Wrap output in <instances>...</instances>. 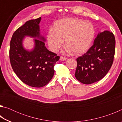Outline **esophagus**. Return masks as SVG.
<instances>
[{
	"instance_id": "esophagus-1",
	"label": "esophagus",
	"mask_w": 122,
	"mask_h": 122,
	"mask_svg": "<svg viewBox=\"0 0 122 122\" xmlns=\"http://www.w3.org/2000/svg\"><path fill=\"white\" fill-rule=\"evenodd\" d=\"M60 60L61 61H66V60H67V58H66V57H62V56H61V57H60Z\"/></svg>"
}]
</instances>
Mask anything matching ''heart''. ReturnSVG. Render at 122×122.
<instances>
[{"instance_id":"obj_1","label":"heart","mask_w":122,"mask_h":122,"mask_svg":"<svg viewBox=\"0 0 122 122\" xmlns=\"http://www.w3.org/2000/svg\"><path fill=\"white\" fill-rule=\"evenodd\" d=\"M95 36V30L91 22L68 18L58 20L53 28L49 29L47 41L51 51L56 53L63 46L65 40L66 52L74 51L75 54L80 55L89 50Z\"/></svg>"}]
</instances>
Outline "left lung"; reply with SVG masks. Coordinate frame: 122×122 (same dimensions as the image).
I'll list each match as a JSON object with an SVG mask.
<instances>
[{"label":"left lung","mask_w":122,"mask_h":122,"mask_svg":"<svg viewBox=\"0 0 122 122\" xmlns=\"http://www.w3.org/2000/svg\"><path fill=\"white\" fill-rule=\"evenodd\" d=\"M115 50V38L112 33L109 30L99 33L93 45L83 55L76 59V79L86 84L101 80L112 65Z\"/></svg>","instance_id":"obj_1"}]
</instances>
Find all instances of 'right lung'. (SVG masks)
I'll use <instances>...</instances> for the list:
<instances>
[{"mask_svg":"<svg viewBox=\"0 0 122 122\" xmlns=\"http://www.w3.org/2000/svg\"><path fill=\"white\" fill-rule=\"evenodd\" d=\"M41 18L29 20L16 30L12 36L10 48V62L14 73L29 86L40 88L51 81L54 74V67L60 57L47 49L46 39L40 34ZM26 36L34 38V47L24 48Z\"/></svg>","mask_w":122,"mask_h":122,"instance_id":"add662e5","label":"right lung"}]
</instances>
